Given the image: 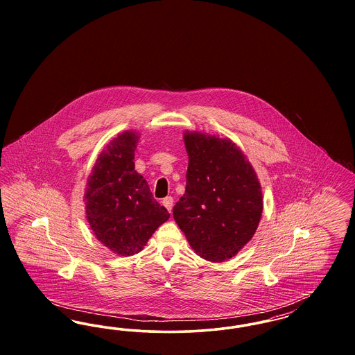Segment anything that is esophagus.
<instances>
[{
    "label": "esophagus",
    "instance_id": "obj_1",
    "mask_svg": "<svg viewBox=\"0 0 355 355\" xmlns=\"http://www.w3.org/2000/svg\"><path fill=\"white\" fill-rule=\"evenodd\" d=\"M173 197H166V198H164L162 200V203H164V206L169 210L170 213H171V209H173Z\"/></svg>",
    "mask_w": 355,
    "mask_h": 355
}]
</instances>
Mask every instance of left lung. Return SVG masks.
Wrapping results in <instances>:
<instances>
[{
  "mask_svg": "<svg viewBox=\"0 0 355 355\" xmlns=\"http://www.w3.org/2000/svg\"><path fill=\"white\" fill-rule=\"evenodd\" d=\"M184 141L189 155L185 194L174 205L173 217L197 255L225 262L258 227L263 209L261 184L229 138L185 132Z\"/></svg>",
  "mask_w": 355,
  "mask_h": 355,
  "instance_id": "8db88e82",
  "label": "left lung"
}]
</instances>
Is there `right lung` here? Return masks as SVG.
Returning a JSON list of instances; mask_svg holds the SVG:
<instances>
[{
    "mask_svg": "<svg viewBox=\"0 0 355 355\" xmlns=\"http://www.w3.org/2000/svg\"><path fill=\"white\" fill-rule=\"evenodd\" d=\"M138 139L133 130L113 138L98 155L85 191L90 229L103 246L122 257L139 253L170 217L135 170Z\"/></svg>",
    "mask_w": 355,
    "mask_h": 355,
    "instance_id": "right-lung-1",
    "label": "right lung"
}]
</instances>
